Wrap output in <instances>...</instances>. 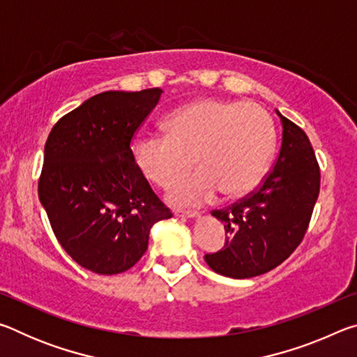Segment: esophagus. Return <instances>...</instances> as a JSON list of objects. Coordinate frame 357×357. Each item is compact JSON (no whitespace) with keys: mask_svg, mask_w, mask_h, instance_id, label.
Instances as JSON below:
<instances>
[{"mask_svg":"<svg viewBox=\"0 0 357 357\" xmlns=\"http://www.w3.org/2000/svg\"><path fill=\"white\" fill-rule=\"evenodd\" d=\"M174 215H176V217H185V219H195V217H200V213H198V211H181V209H176V211H174Z\"/></svg>","mask_w":357,"mask_h":357,"instance_id":"34e87169","label":"esophagus"}]
</instances>
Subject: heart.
I'll use <instances>...</instances> for the list:
<instances>
[{
	"mask_svg": "<svg viewBox=\"0 0 357 357\" xmlns=\"http://www.w3.org/2000/svg\"><path fill=\"white\" fill-rule=\"evenodd\" d=\"M165 134L134 138L130 154L142 176L157 187H168L195 162L200 172L168 192L176 206L209 203L219 192L223 198L244 195L261 179L275 144L268 114L243 102H197L167 119Z\"/></svg>",
	"mask_w": 357,
	"mask_h": 357,
	"instance_id": "heart-1",
	"label": "heart"
}]
</instances>
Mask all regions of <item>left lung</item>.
<instances>
[{"label":"left lung","mask_w":357,"mask_h":357,"mask_svg":"<svg viewBox=\"0 0 357 357\" xmlns=\"http://www.w3.org/2000/svg\"><path fill=\"white\" fill-rule=\"evenodd\" d=\"M282 146L273 170L249 197L213 211L225 225V245L204 259L231 279L269 273L291 255L309 227L319 193V167L309 137L282 116Z\"/></svg>","instance_id":"left-lung-1"}]
</instances>
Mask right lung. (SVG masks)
Instances as JSON below:
<instances>
[{"instance_id":"right-lung-1","label":"right lung","mask_w":357,"mask_h":357,"mask_svg":"<svg viewBox=\"0 0 357 357\" xmlns=\"http://www.w3.org/2000/svg\"><path fill=\"white\" fill-rule=\"evenodd\" d=\"M162 93L96 94L64 114L47 138L39 200L58 243L96 274L130 269L148 249L151 227L173 215L130 154L134 134Z\"/></svg>"}]
</instances>
